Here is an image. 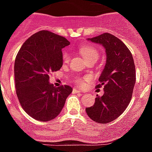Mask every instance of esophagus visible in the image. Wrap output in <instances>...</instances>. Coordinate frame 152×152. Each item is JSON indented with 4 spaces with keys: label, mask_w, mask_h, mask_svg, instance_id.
<instances>
[{
    "label": "esophagus",
    "mask_w": 152,
    "mask_h": 152,
    "mask_svg": "<svg viewBox=\"0 0 152 152\" xmlns=\"http://www.w3.org/2000/svg\"><path fill=\"white\" fill-rule=\"evenodd\" d=\"M73 93H82V92H81L79 90H76V89H73Z\"/></svg>",
    "instance_id": "esophagus-1"
}]
</instances>
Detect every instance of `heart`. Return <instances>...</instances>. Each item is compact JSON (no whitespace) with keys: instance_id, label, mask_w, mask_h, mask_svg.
I'll return each instance as SVG.
<instances>
[{"instance_id":"b5f03b06","label":"heart","mask_w":152,"mask_h":152,"mask_svg":"<svg viewBox=\"0 0 152 152\" xmlns=\"http://www.w3.org/2000/svg\"><path fill=\"white\" fill-rule=\"evenodd\" d=\"M80 53L82 56L85 58L86 62L90 59H98L99 57V53L97 49L95 47L91 46V45H82L79 48ZM70 56L67 52H64L62 53V61L64 63H67L69 62ZM91 76H85L83 77H76L75 79V82L77 84L79 87H84L86 85L87 82H90L91 80Z\"/></svg>"}]
</instances>
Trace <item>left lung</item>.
<instances>
[{"mask_svg":"<svg viewBox=\"0 0 152 152\" xmlns=\"http://www.w3.org/2000/svg\"><path fill=\"white\" fill-rule=\"evenodd\" d=\"M88 40L104 47L107 62L96 87H104V93L102 97L96 96L94 105L86 108V112L94 121L107 124L118 118L131 102L136 80L134 59L126 45L111 34Z\"/></svg>","mask_w":152,"mask_h":152,"instance_id":"left-lung-1","label":"left lung"}]
</instances>
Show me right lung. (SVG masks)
Returning a JSON list of instances; mask_svg holds the SVG:
<instances>
[{
	"label": "right lung",
	"instance_id": "add662e5",
	"mask_svg": "<svg viewBox=\"0 0 152 152\" xmlns=\"http://www.w3.org/2000/svg\"><path fill=\"white\" fill-rule=\"evenodd\" d=\"M69 45L64 37L42 30L26 40L17 54V96L22 108L35 120L45 122L55 118L72 93L70 86L56 87L48 82L50 73L62 67V49Z\"/></svg>",
	"mask_w": 152,
	"mask_h": 152
}]
</instances>
